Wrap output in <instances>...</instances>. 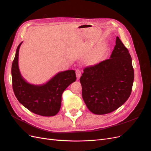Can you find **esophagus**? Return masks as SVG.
Segmentation results:
<instances>
[{"label":"esophagus","mask_w":151,"mask_h":151,"mask_svg":"<svg viewBox=\"0 0 151 151\" xmlns=\"http://www.w3.org/2000/svg\"><path fill=\"white\" fill-rule=\"evenodd\" d=\"M76 77H77V79H79L80 77L81 76V71L79 69H77L76 71Z\"/></svg>","instance_id":"esophagus-1"}]
</instances>
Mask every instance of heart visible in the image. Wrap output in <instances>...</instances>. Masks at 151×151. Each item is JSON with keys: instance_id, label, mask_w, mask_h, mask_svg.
Listing matches in <instances>:
<instances>
[{"instance_id": "b5f03b06", "label": "heart", "mask_w": 151, "mask_h": 151, "mask_svg": "<svg viewBox=\"0 0 151 151\" xmlns=\"http://www.w3.org/2000/svg\"><path fill=\"white\" fill-rule=\"evenodd\" d=\"M106 45L105 43H101L97 45L93 49L86 55L85 61L89 65L95 64L101 60Z\"/></svg>"}]
</instances>
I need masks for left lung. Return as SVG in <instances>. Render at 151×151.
I'll return each mask as SVG.
<instances>
[{
	"label": "left lung",
	"mask_w": 151,
	"mask_h": 151,
	"mask_svg": "<svg viewBox=\"0 0 151 151\" xmlns=\"http://www.w3.org/2000/svg\"><path fill=\"white\" fill-rule=\"evenodd\" d=\"M134 79L131 56L117 36L109 59L84 69L80 79L84 101L93 113H111L129 99Z\"/></svg>",
	"instance_id": "obj_1"
}]
</instances>
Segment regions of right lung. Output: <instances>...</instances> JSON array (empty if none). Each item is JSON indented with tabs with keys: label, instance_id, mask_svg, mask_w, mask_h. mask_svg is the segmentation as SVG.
<instances>
[{
	"label": "right lung",
	"instance_id": "right-lung-1",
	"mask_svg": "<svg viewBox=\"0 0 151 151\" xmlns=\"http://www.w3.org/2000/svg\"><path fill=\"white\" fill-rule=\"evenodd\" d=\"M22 43L18 45L12 64L14 93L19 102L31 112L44 116L55 115L60 109L63 92L76 80L75 70L58 72L42 85L28 83L21 76L18 65L19 50Z\"/></svg>",
	"mask_w": 151,
	"mask_h": 151
}]
</instances>
